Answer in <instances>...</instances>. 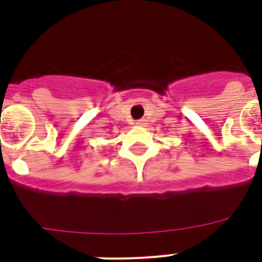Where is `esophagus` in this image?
Instances as JSON below:
<instances>
[{"mask_svg":"<svg viewBox=\"0 0 262 262\" xmlns=\"http://www.w3.org/2000/svg\"><path fill=\"white\" fill-rule=\"evenodd\" d=\"M144 123H145V122H144L143 119H141V121H137V122H136V125H137V126H143Z\"/></svg>","mask_w":262,"mask_h":262,"instance_id":"34e87169","label":"esophagus"}]
</instances>
